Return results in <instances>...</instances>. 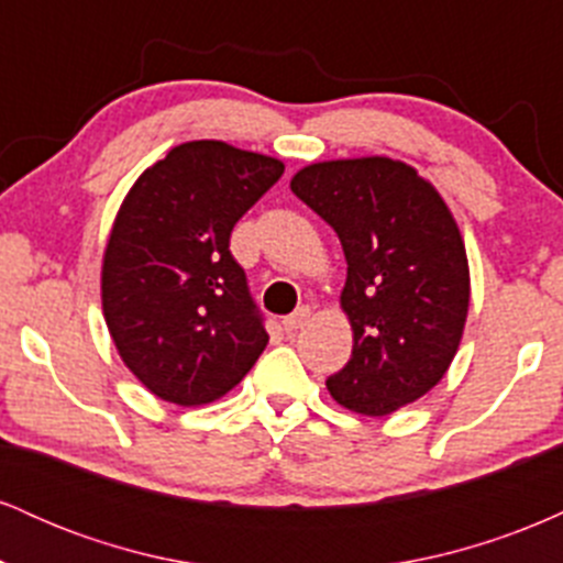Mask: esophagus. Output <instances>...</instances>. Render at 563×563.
Returning <instances> with one entry per match:
<instances>
[{
    "label": "esophagus",
    "mask_w": 563,
    "mask_h": 563,
    "mask_svg": "<svg viewBox=\"0 0 563 563\" xmlns=\"http://www.w3.org/2000/svg\"><path fill=\"white\" fill-rule=\"evenodd\" d=\"M309 314H312V312H309V307H299L294 314H288V318H283V328H286L288 333H290V331H299L303 322L309 320Z\"/></svg>",
    "instance_id": "esophagus-1"
}]
</instances>
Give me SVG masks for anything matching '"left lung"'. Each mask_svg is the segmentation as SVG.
<instances>
[{
  "label": "left lung",
  "instance_id": "left-lung-1",
  "mask_svg": "<svg viewBox=\"0 0 563 563\" xmlns=\"http://www.w3.org/2000/svg\"><path fill=\"white\" fill-rule=\"evenodd\" d=\"M290 190L346 256L354 346L328 391L363 416L416 402L448 373L468 314L466 245L450 209L412 166L380 156L312 164Z\"/></svg>",
  "mask_w": 563,
  "mask_h": 563
}]
</instances>
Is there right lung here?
Returning <instances> with one entry per match:
<instances>
[{
    "label": "right lung",
    "mask_w": 563,
    "mask_h": 563,
    "mask_svg": "<svg viewBox=\"0 0 563 563\" xmlns=\"http://www.w3.org/2000/svg\"><path fill=\"white\" fill-rule=\"evenodd\" d=\"M280 177L277 158L196 140L153 164L121 203L102 312L129 371L166 402H214L267 346L230 235Z\"/></svg>",
    "instance_id": "add662e5"
}]
</instances>
